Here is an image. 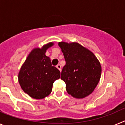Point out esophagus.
Returning a JSON list of instances; mask_svg holds the SVG:
<instances>
[{
    "mask_svg": "<svg viewBox=\"0 0 125 125\" xmlns=\"http://www.w3.org/2000/svg\"><path fill=\"white\" fill-rule=\"evenodd\" d=\"M56 67H57V69H59V70L61 71V66L60 64H57V66H56Z\"/></svg>",
    "mask_w": 125,
    "mask_h": 125,
    "instance_id": "esophagus-1",
    "label": "esophagus"
}]
</instances>
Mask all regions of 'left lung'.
I'll use <instances>...</instances> for the list:
<instances>
[{"mask_svg": "<svg viewBox=\"0 0 125 125\" xmlns=\"http://www.w3.org/2000/svg\"><path fill=\"white\" fill-rule=\"evenodd\" d=\"M58 45L66 61L61 79L66 83V91L75 98L88 96L100 81V61L91 51L79 43L59 42Z\"/></svg>", "mask_w": 125, "mask_h": 125, "instance_id": "left-lung-1", "label": "left lung"}]
</instances>
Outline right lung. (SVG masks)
<instances>
[{
  "instance_id": "add662e5",
  "label": "right lung",
  "mask_w": 125,
  "mask_h": 125,
  "mask_svg": "<svg viewBox=\"0 0 125 125\" xmlns=\"http://www.w3.org/2000/svg\"><path fill=\"white\" fill-rule=\"evenodd\" d=\"M54 45L49 42L42 48H34L29 53L18 74L19 84L31 98L40 100L49 95L54 82L60 78V71L52 66L46 52Z\"/></svg>"
}]
</instances>
